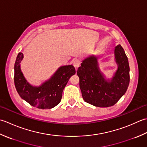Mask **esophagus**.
<instances>
[{"label":"esophagus","instance_id":"obj_1","mask_svg":"<svg viewBox=\"0 0 147 147\" xmlns=\"http://www.w3.org/2000/svg\"><path fill=\"white\" fill-rule=\"evenodd\" d=\"M73 64H74V66L75 67V68H78L80 66V61L79 60V59H74V60L73 61Z\"/></svg>","mask_w":147,"mask_h":147}]
</instances>
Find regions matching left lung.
Returning <instances> with one entry per match:
<instances>
[{
	"mask_svg": "<svg viewBox=\"0 0 147 147\" xmlns=\"http://www.w3.org/2000/svg\"><path fill=\"white\" fill-rule=\"evenodd\" d=\"M114 55L118 68L110 79L101 71L96 56H89L81 63L77 74L86 102L98 107H111L125 93L129 84V66L120 44L115 47Z\"/></svg>",
	"mask_w": 147,
	"mask_h": 147,
	"instance_id": "8db88e82",
	"label": "left lung"
}]
</instances>
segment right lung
Wrapping results in <instances>:
<instances>
[{"label": "right lung", "instance_id": "obj_1", "mask_svg": "<svg viewBox=\"0 0 147 147\" xmlns=\"http://www.w3.org/2000/svg\"><path fill=\"white\" fill-rule=\"evenodd\" d=\"M23 58V53H18L14 64V85L20 97L30 105L40 109H52L58 105L68 80L76 72L74 66H61L50 79L39 86H34L26 80L21 70Z\"/></svg>", "mask_w": 147, "mask_h": 147}]
</instances>
